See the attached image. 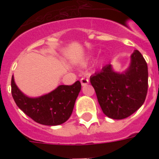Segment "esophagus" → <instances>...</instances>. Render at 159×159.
I'll return each mask as SVG.
<instances>
[{
  "label": "esophagus",
  "mask_w": 159,
  "mask_h": 159,
  "mask_svg": "<svg viewBox=\"0 0 159 159\" xmlns=\"http://www.w3.org/2000/svg\"><path fill=\"white\" fill-rule=\"evenodd\" d=\"M81 83H82V86H86L89 83V79L88 78H85V77H82L81 79Z\"/></svg>",
  "instance_id": "esophagus-1"
}]
</instances>
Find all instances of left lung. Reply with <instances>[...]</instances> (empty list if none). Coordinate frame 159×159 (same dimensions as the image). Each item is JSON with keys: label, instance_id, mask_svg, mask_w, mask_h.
<instances>
[{"label": "left lung", "instance_id": "8db88e82", "mask_svg": "<svg viewBox=\"0 0 159 159\" xmlns=\"http://www.w3.org/2000/svg\"><path fill=\"white\" fill-rule=\"evenodd\" d=\"M148 66L140 52L131 55V64L125 73H117L111 64L90 77L103 113L114 120L134 114L145 101L148 92Z\"/></svg>", "mask_w": 159, "mask_h": 159}]
</instances>
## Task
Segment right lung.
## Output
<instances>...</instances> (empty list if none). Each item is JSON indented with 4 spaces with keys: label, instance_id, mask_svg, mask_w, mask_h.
I'll return each instance as SVG.
<instances>
[{
    "label": "right lung",
    "instance_id": "add662e5",
    "mask_svg": "<svg viewBox=\"0 0 159 159\" xmlns=\"http://www.w3.org/2000/svg\"><path fill=\"white\" fill-rule=\"evenodd\" d=\"M81 91L79 81L61 85L54 91L38 98L25 97L11 78V94L19 108L33 120L45 125H58L69 119Z\"/></svg>",
    "mask_w": 159,
    "mask_h": 159
}]
</instances>
